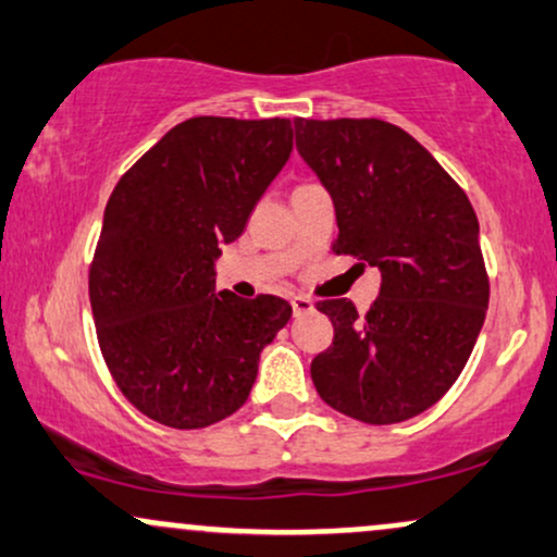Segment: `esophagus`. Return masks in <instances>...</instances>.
I'll return each mask as SVG.
<instances>
[{"label": "esophagus", "instance_id": "34e87169", "mask_svg": "<svg viewBox=\"0 0 557 557\" xmlns=\"http://www.w3.org/2000/svg\"><path fill=\"white\" fill-rule=\"evenodd\" d=\"M290 306H293V314L296 317H304V314H309V311H314V300L306 298V296H293Z\"/></svg>", "mask_w": 557, "mask_h": 557}]
</instances>
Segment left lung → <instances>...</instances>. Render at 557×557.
I'll return each instance as SVG.
<instances>
[{
	"instance_id": "1",
	"label": "left lung",
	"mask_w": 557,
	"mask_h": 557,
	"mask_svg": "<svg viewBox=\"0 0 557 557\" xmlns=\"http://www.w3.org/2000/svg\"><path fill=\"white\" fill-rule=\"evenodd\" d=\"M296 149L330 190L335 253L382 272L359 317L319 300L335 337L311 361L317 393L363 424L434 406L463 372L484 324L490 280L474 207L417 138L385 120H296Z\"/></svg>"
}]
</instances>
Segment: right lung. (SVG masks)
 Here are the masks:
<instances>
[{
	"label": "right lung",
	"instance_id": "add662e5",
	"mask_svg": "<svg viewBox=\"0 0 557 557\" xmlns=\"http://www.w3.org/2000/svg\"><path fill=\"white\" fill-rule=\"evenodd\" d=\"M290 151V120L190 117L114 185L88 296L112 380L144 417L201 430L251 393L261 350L293 309L214 293V261Z\"/></svg>",
	"mask_w": 557,
	"mask_h": 557
}]
</instances>
